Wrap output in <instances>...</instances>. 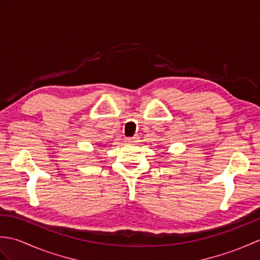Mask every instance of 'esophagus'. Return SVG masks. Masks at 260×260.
Segmentation results:
<instances>
[{"mask_svg": "<svg viewBox=\"0 0 260 260\" xmlns=\"http://www.w3.org/2000/svg\"><path fill=\"white\" fill-rule=\"evenodd\" d=\"M127 143H136L139 142V136H133V137H127L126 139Z\"/></svg>", "mask_w": 260, "mask_h": 260, "instance_id": "esophagus-1", "label": "esophagus"}]
</instances>
